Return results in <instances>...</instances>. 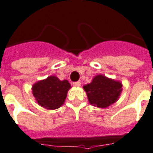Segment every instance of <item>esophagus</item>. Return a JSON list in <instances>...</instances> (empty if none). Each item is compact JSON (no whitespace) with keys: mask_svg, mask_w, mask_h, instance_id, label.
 <instances>
[{"mask_svg":"<svg viewBox=\"0 0 153 153\" xmlns=\"http://www.w3.org/2000/svg\"><path fill=\"white\" fill-rule=\"evenodd\" d=\"M72 85H73V86L78 87V86H80V85H81V82H75L72 83Z\"/></svg>","mask_w":153,"mask_h":153,"instance_id":"esophagus-1","label":"esophagus"}]
</instances>
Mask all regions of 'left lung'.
Masks as SVG:
<instances>
[{"label":"left lung","instance_id":"left-lung-1","mask_svg":"<svg viewBox=\"0 0 153 153\" xmlns=\"http://www.w3.org/2000/svg\"><path fill=\"white\" fill-rule=\"evenodd\" d=\"M83 88L91 105L100 108H105L119 99L122 91V84L102 75H98Z\"/></svg>","mask_w":153,"mask_h":153}]
</instances>
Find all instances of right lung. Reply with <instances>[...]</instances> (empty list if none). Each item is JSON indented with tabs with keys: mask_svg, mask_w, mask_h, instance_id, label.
Instances as JSON below:
<instances>
[{
	"mask_svg": "<svg viewBox=\"0 0 153 153\" xmlns=\"http://www.w3.org/2000/svg\"><path fill=\"white\" fill-rule=\"evenodd\" d=\"M71 88L70 83L52 76L33 85V95L39 105L48 109L59 108L64 103L67 94Z\"/></svg>",
	"mask_w": 153,
	"mask_h": 153,
	"instance_id": "1",
	"label": "right lung"
}]
</instances>
